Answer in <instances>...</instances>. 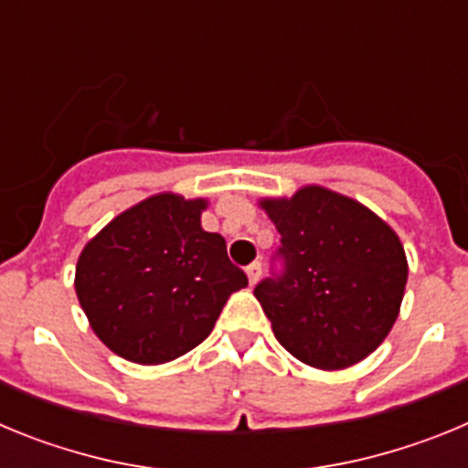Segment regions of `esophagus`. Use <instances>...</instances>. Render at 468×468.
Masks as SVG:
<instances>
[{
  "label": "esophagus",
  "mask_w": 468,
  "mask_h": 468,
  "mask_svg": "<svg viewBox=\"0 0 468 468\" xmlns=\"http://www.w3.org/2000/svg\"><path fill=\"white\" fill-rule=\"evenodd\" d=\"M246 274H248V281H250V283H258L260 274H262V264H260V262H250L246 267Z\"/></svg>",
  "instance_id": "obj_1"
}]
</instances>
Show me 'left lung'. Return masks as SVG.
<instances>
[{"label": "left lung", "instance_id": "obj_1", "mask_svg": "<svg viewBox=\"0 0 468 468\" xmlns=\"http://www.w3.org/2000/svg\"><path fill=\"white\" fill-rule=\"evenodd\" d=\"M281 271L255 285L276 340L302 363L340 370L378 349L399 316L408 262L394 229L324 187L264 198Z\"/></svg>", "mask_w": 468, "mask_h": 468}]
</instances>
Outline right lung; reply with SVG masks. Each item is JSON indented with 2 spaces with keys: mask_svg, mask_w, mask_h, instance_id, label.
Returning <instances> with one entry per match:
<instances>
[{
  "mask_svg": "<svg viewBox=\"0 0 468 468\" xmlns=\"http://www.w3.org/2000/svg\"><path fill=\"white\" fill-rule=\"evenodd\" d=\"M204 198L156 194L86 243L77 297L95 335L126 361L156 366L206 340L248 276L220 234L201 229Z\"/></svg>",
  "mask_w": 468,
  "mask_h": 468,
  "instance_id": "obj_1",
  "label": "right lung"
}]
</instances>
